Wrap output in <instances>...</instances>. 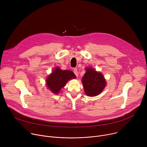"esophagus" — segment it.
<instances>
[{
  "instance_id": "esophagus-1",
  "label": "esophagus",
  "mask_w": 147,
  "mask_h": 147,
  "mask_svg": "<svg viewBox=\"0 0 147 147\" xmlns=\"http://www.w3.org/2000/svg\"><path fill=\"white\" fill-rule=\"evenodd\" d=\"M73 72H74V73L75 74V75L76 76H78V70H77V69H74V70H73Z\"/></svg>"
}]
</instances>
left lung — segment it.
<instances>
[{
    "label": "left lung",
    "instance_id": "left-lung-1",
    "mask_svg": "<svg viewBox=\"0 0 147 147\" xmlns=\"http://www.w3.org/2000/svg\"><path fill=\"white\" fill-rule=\"evenodd\" d=\"M86 70L82 79L85 93L89 96L98 95L106 86L105 80L100 73L96 72L91 68Z\"/></svg>",
    "mask_w": 147,
    "mask_h": 147
}]
</instances>
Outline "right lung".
I'll list each match as a JSON object with an SVG mask.
<instances>
[{
	"label": "right lung",
	"instance_id": "add662e5",
	"mask_svg": "<svg viewBox=\"0 0 147 147\" xmlns=\"http://www.w3.org/2000/svg\"><path fill=\"white\" fill-rule=\"evenodd\" d=\"M75 74L70 70H61L56 67L47 79L49 89L54 94H58L61 88L64 87L68 80L75 78Z\"/></svg>",
	"mask_w": 147,
	"mask_h": 147
}]
</instances>
